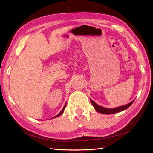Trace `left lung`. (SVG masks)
Here are the masks:
<instances>
[{"mask_svg": "<svg viewBox=\"0 0 153 153\" xmlns=\"http://www.w3.org/2000/svg\"><path fill=\"white\" fill-rule=\"evenodd\" d=\"M90 100H91V102L92 105L94 107V108L95 109L96 111L99 112V113L103 114H115V113L122 112V111H123V110L128 108L129 107L132 105L133 102H134V100H132L131 102L128 103V105L116 107V108H105V107H103V106L98 105L96 102H94L93 100H91V99H90Z\"/></svg>", "mask_w": 153, "mask_h": 153, "instance_id": "8db88e82", "label": "left lung"}]
</instances>
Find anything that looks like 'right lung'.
<instances>
[{
    "label": "right lung",
    "instance_id": "1",
    "mask_svg": "<svg viewBox=\"0 0 153 153\" xmlns=\"http://www.w3.org/2000/svg\"><path fill=\"white\" fill-rule=\"evenodd\" d=\"M66 104H65V105H64V106L63 107V108H62V110H61V112L59 113V114H58V115H56V116H54V118H57V117H58V116H61L62 114H63V112H64V109H65V107H66Z\"/></svg>",
    "mask_w": 153,
    "mask_h": 153
}]
</instances>
